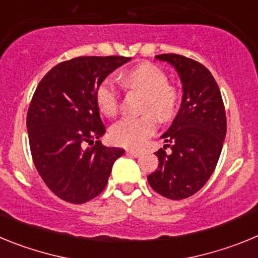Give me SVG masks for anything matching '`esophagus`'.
<instances>
[{
	"instance_id": "obj_1",
	"label": "esophagus",
	"mask_w": 258,
	"mask_h": 258,
	"mask_svg": "<svg viewBox=\"0 0 258 258\" xmlns=\"http://www.w3.org/2000/svg\"><path fill=\"white\" fill-rule=\"evenodd\" d=\"M126 154L131 155V156L138 157V156H141V154H142V152L138 151V150H126Z\"/></svg>"
}]
</instances>
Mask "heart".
Returning a JSON list of instances; mask_svg holds the SVG:
<instances>
[{
    "label": "heart",
    "instance_id": "heart-1",
    "mask_svg": "<svg viewBox=\"0 0 258 258\" xmlns=\"http://www.w3.org/2000/svg\"><path fill=\"white\" fill-rule=\"evenodd\" d=\"M122 84L131 89L145 92L142 102L143 115L125 116L111 126L109 136L115 143L129 149L141 147L156 129L157 120L172 117L178 103L175 89L168 85V77L156 66L142 64L133 68L122 77ZM98 108L106 116H115L120 106V89L115 77L108 76L95 89Z\"/></svg>",
    "mask_w": 258,
    "mask_h": 258
}]
</instances>
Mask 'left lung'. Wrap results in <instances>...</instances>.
Masks as SVG:
<instances>
[{
	"label": "left lung",
	"instance_id": "obj_1",
	"mask_svg": "<svg viewBox=\"0 0 258 258\" xmlns=\"http://www.w3.org/2000/svg\"><path fill=\"white\" fill-rule=\"evenodd\" d=\"M174 67L182 83L181 107L161 136L172 152H155L159 166L147 175L156 192L172 200L191 197L207 183L217 165L226 136V113L220 88L199 61L178 54L156 55Z\"/></svg>",
	"mask_w": 258,
	"mask_h": 258
}]
</instances>
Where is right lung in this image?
<instances>
[{"mask_svg": "<svg viewBox=\"0 0 258 258\" xmlns=\"http://www.w3.org/2000/svg\"><path fill=\"white\" fill-rule=\"evenodd\" d=\"M126 56H79L47 72L36 89L28 113L31 154L36 169L56 197L83 204L106 187L112 165L124 150L106 147V127L95 89ZM89 143L93 144L85 148Z\"/></svg>", "mask_w": 258, "mask_h": 258, "instance_id": "add662e5", "label": "right lung"}]
</instances>
